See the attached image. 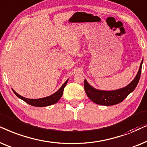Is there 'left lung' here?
Wrapping results in <instances>:
<instances>
[{
  "label": "left lung",
  "instance_id": "left-lung-1",
  "mask_svg": "<svg viewBox=\"0 0 147 147\" xmlns=\"http://www.w3.org/2000/svg\"><path fill=\"white\" fill-rule=\"evenodd\" d=\"M142 62L143 60L140 63L139 70L134 80L126 87L121 89L113 90V91H102V90L96 89L87 83V80L85 79L84 87L88 97L94 103L101 105H113L122 102L129 94L134 91L137 86L141 74Z\"/></svg>",
  "mask_w": 147,
  "mask_h": 147
}]
</instances>
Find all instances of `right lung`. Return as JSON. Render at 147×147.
I'll return each mask as SVG.
<instances>
[{
    "instance_id": "1",
    "label": "right lung",
    "mask_w": 147,
    "mask_h": 147,
    "mask_svg": "<svg viewBox=\"0 0 147 147\" xmlns=\"http://www.w3.org/2000/svg\"><path fill=\"white\" fill-rule=\"evenodd\" d=\"M68 79H67L65 83H64L61 87L58 90L56 93H54L52 95H50L48 97H44V98H40V99H27L25 98V97H23L21 96L20 95H19L18 93H16L14 90H13V91L14 92V93L17 95L19 98L22 99L26 102L28 104L32 105V106H36V107H46V106H49V105H51L52 104H54V103H57L58 101L60 100V99L61 98L62 96V94H63V91L64 87L67 84V82Z\"/></svg>"
}]
</instances>
